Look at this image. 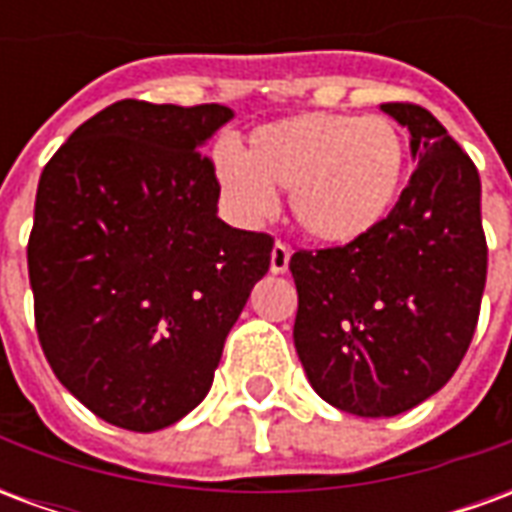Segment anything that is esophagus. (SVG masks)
<instances>
[{
    "instance_id": "obj_1",
    "label": "esophagus",
    "mask_w": 512,
    "mask_h": 512,
    "mask_svg": "<svg viewBox=\"0 0 512 512\" xmlns=\"http://www.w3.org/2000/svg\"><path fill=\"white\" fill-rule=\"evenodd\" d=\"M290 266V246L277 241L271 249V274H285Z\"/></svg>"
}]
</instances>
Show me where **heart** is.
<instances>
[{"mask_svg": "<svg viewBox=\"0 0 512 512\" xmlns=\"http://www.w3.org/2000/svg\"><path fill=\"white\" fill-rule=\"evenodd\" d=\"M406 172V134L389 117L307 112L255 128L241 153H213L216 183L241 222L268 219L274 191H288L296 227L326 246L376 233Z\"/></svg>", "mask_w": 512, "mask_h": 512, "instance_id": "heart-1", "label": "heart"}]
</instances>
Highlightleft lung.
Listing matches in <instances>:
<instances>
[{"label": "left lung", "instance_id": "left-lung-1", "mask_svg": "<svg viewBox=\"0 0 512 512\" xmlns=\"http://www.w3.org/2000/svg\"><path fill=\"white\" fill-rule=\"evenodd\" d=\"M408 128L417 169L362 241L290 257L293 343L312 389L356 417L436 395L472 343L485 288L480 175L428 109L381 104Z\"/></svg>", "mask_w": 512, "mask_h": 512}]
</instances>
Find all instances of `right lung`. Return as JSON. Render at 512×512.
I'll return each instance as SVG.
<instances>
[{"label":"right lung","mask_w":512,"mask_h":512,"mask_svg":"<svg viewBox=\"0 0 512 512\" xmlns=\"http://www.w3.org/2000/svg\"><path fill=\"white\" fill-rule=\"evenodd\" d=\"M233 109L117 101L43 169L29 285L43 354L95 417L153 433L202 403L271 266L266 233L219 219L200 150Z\"/></svg>","instance_id":"right-lung-1"}]
</instances>
